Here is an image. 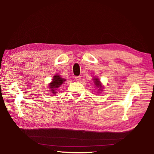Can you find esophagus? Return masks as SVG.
<instances>
[{
  "label": "esophagus",
  "mask_w": 154,
  "mask_h": 154,
  "mask_svg": "<svg viewBox=\"0 0 154 154\" xmlns=\"http://www.w3.org/2000/svg\"><path fill=\"white\" fill-rule=\"evenodd\" d=\"M75 78V81H77V82H79V81H80V80H81L80 76H76Z\"/></svg>",
  "instance_id": "1"
}]
</instances>
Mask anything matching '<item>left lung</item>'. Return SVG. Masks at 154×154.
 <instances>
[{
	"instance_id": "8db88e82",
	"label": "left lung",
	"mask_w": 154,
	"mask_h": 154,
	"mask_svg": "<svg viewBox=\"0 0 154 154\" xmlns=\"http://www.w3.org/2000/svg\"><path fill=\"white\" fill-rule=\"evenodd\" d=\"M94 83H95V85L97 87H100V89H101V87H102V85H101V84L100 83V81L97 79H94Z\"/></svg>"
}]
</instances>
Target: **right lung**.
<instances>
[{
    "instance_id": "1",
    "label": "right lung",
    "mask_w": 154,
    "mask_h": 154,
    "mask_svg": "<svg viewBox=\"0 0 154 154\" xmlns=\"http://www.w3.org/2000/svg\"><path fill=\"white\" fill-rule=\"evenodd\" d=\"M64 81H65V79L61 78L58 75H55L54 79H52V82L50 84V88L51 89V93L53 94L56 93L55 91L57 90L59 87H60Z\"/></svg>"
}]
</instances>
